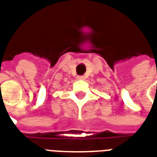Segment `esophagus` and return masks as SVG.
Here are the masks:
<instances>
[{
  "label": "esophagus",
  "mask_w": 157,
  "mask_h": 157,
  "mask_svg": "<svg viewBox=\"0 0 157 157\" xmlns=\"http://www.w3.org/2000/svg\"><path fill=\"white\" fill-rule=\"evenodd\" d=\"M77 78H78V79H84V76H78L77 77Z\"/></svg>",
  "instance_id": "1"
}]
</instances>
